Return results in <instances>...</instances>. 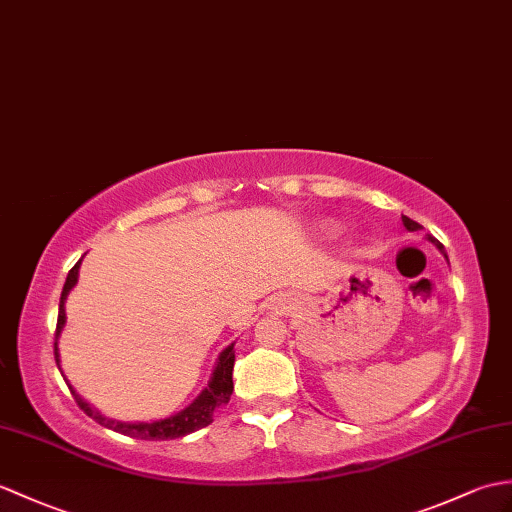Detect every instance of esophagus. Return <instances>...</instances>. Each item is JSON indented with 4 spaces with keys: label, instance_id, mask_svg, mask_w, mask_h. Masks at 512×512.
<instances>
[{
    "label": "esophagus",
    "instance_id": "esophagus-1",
    "mask_svg": "<svg viewBox=\"0 0 512 512\" xmlns=\"http://www.w3.org/2000/svg\"><path fill=\"white\" fill-rule=\"evenodd\" d=\"M288 305H290V299H285V296H275V299H272V310L277 312L288 310Z\"/></svg>",
    "mask_w": 512,
    "mask_h": 512
}]
</instances>
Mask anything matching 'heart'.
Segmentation results:
<instances>
[{"instance_id":"1","label":"heart","mask_w":512,"mask_h":512,"mask_svg":"<svg viewBox=\"0 0 512 512\" xmlns=\"http://www.w3.org/2000/svg\"><path fill=\"white\" fill-rule=\"evenodd\" d=\"M325 233H327L329 237H334V235H336V229H334V227H327V229H325Z\"/></svg>"}]
</instances>
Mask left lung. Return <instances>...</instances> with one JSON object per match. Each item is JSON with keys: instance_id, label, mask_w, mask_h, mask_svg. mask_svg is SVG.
<instances>
[{"instance_id": "left-lung-1", "label": "left lung", "mask_w": 512, "mask_h": 512, "mask_svg": "<svg viewBox=\"0 0 512 512\" xmlns=\"http://www.w3.org/2000/svg\"><path fill=\"white\" fill-rule=\"evenodd\" d=\"M401 222H403V227H406L408 231H419L421 229V224L419 222H414V220H410L408 216H401ZM430 242L438 248V251H441L445 257H447V253H445V246L438 242V240H434V237H430Z\"/></svg>"}]
</instances>
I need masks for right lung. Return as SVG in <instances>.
I'll return each instance as SVG.
<instances>
[{
  "label": "right lung",
  "instance_id": "1",
  "mask_svg": "<svg viewBox=\"0 0 512 512\" xmlns=\"http://www.w3.org/2000/svg\"><path fill=\"white\" fill-rule=\"evenodd\" d=\"M82 261V259H80ZM80 261L69 270L67 281L63 285V294H61V303H58V323H56V340H54V358L58 368H61V355H58V338H61V331L65 327V301L69 292L74 290V285L78 283V270H80ZM233 364H235V351L233 344H229L218 355V362L213 366V373L207 388L200 392V395L189 403L187 408H183L181 412L170 414L165 419H157V421H137V423H124V421H115L104 417L102 412L95 410L91 403H87L82 399L78 392L69 386L71 395H74L76 403L80 406V410H85L87 417H91L95 423H100L104 427H109L113 432H120L124 436L130 438H141V441H172V438H183L187 434H192L196 430H202L209 423H213V410L229 403L231 392H233ZM63 373V371H61ZM65 377V375H63ZM67 382V377H65Z\"/></svg>",
  "mask_w": 512,
  "mask_h": 512
}]
</instances>
